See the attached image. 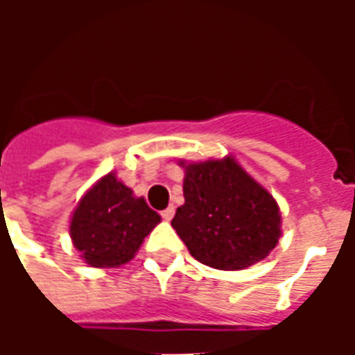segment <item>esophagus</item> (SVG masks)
<instances>
[{
  "instance_id": "obj_1",
  "label": "esophagus",
  "mask_w": 355,
  "mask_h": 355,
  "mask_svg": "<svg viewBox=\"0 0 355 355\" xmlns=\"http://www.w3.org/2000/svg\"><path fill=\"white\" fill-rule=\"evenodd\" d=\"M162 216H163V220H171V218L175 216V207H173V205H169L167 209H163Z\"/></svg>"
}]
</instances>
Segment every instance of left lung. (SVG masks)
Here are the masks:
<instances>
[{"mask_svg": "<svg viewBox=\"0 0 355 355\" xmlns=\"http://www.w3.org/2000/svg\"><path fill=\"white\" fill-rule=\"evenodd\" d=\"M184 205L171 220L196 261L243 270L266 259L282 236L279 207L232 155L180 163Z\"/></svg>", "mask_w": 355, "mask_h": 355, "instance_id": "left-lung-1", "label": "left lung"}]
</instances>
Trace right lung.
I'll return each instance as SVG.
<instances>
[{"instance_id": "add662e5", "label": "right lung", "mask_w": 355, "mask_h": 355, "mask_svg": "<svg viewBox=\"0 0 355 355\" xmlns=\"http://www.w3.org/2000/svg\"><path fill=\"white\" fill-rule=\"evenodd\" d=\"M159 220L144 198L108 173L78 203L70 238L89 266L116 268L131 261Z\"/></svg>"}]
</instances>
